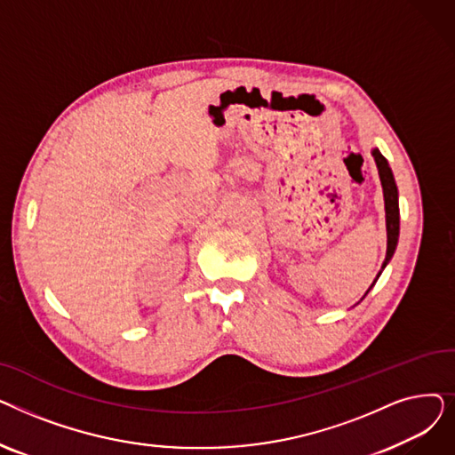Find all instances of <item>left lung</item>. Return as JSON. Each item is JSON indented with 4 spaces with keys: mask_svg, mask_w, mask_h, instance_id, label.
I'll use <instances>...</instances> for the list:
<instances>
[{
    "mask_svg": "<svg viewBox=\"0 0 455 455\" xmlns=\"http://www.w3.org/2000/svg\"><path fill=\"white\" fill-rule=\"evenodd\" d=\"M372 156L376 160V165H378V173H379V180H381V188H384V199H386V220H387V254H386V261L384 266H381V269H384L387 264L391 256L395 254V249H396V243H398V232H400V210H398V189H396V182H395V177H393V172L391 167L386 160V156L381 155L378 149L372 151ZM381 275V271L378 273V276ZM376 276V280H378ZM374 280V283H376ZM372 283V285H374ZM371 285V288H372ZM369 288V290H371ZM369 293V291H367Z\"/></svg>",
    "mask_w": 455,
    "mask_h": 455,
    "instance_id": "left-lung-1",
    "label": "left lung"
}]
</instances>
